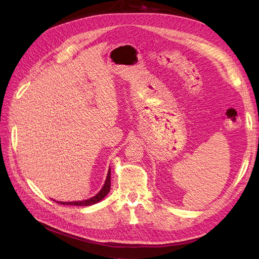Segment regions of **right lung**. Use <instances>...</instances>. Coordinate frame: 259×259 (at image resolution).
Returning <instances> with one entry per match:
<instances>
[{"mask_svg": "<svg viewBox=\"0 0 259 259\" xmlns=\"http://www.w3.org/2000/svg\"><path fill=\"white\" fill-rule=\"evenodd\" d=\"M110 169L108 171V175H107V179H106V183L103 187V189L99 191V193H97L95 197H93L91 199L88 200H84V201H75V202H57L59 204H64V205H76V206H90L93 204H96L99 201L103 200L106 195L110 191V186H111V179H110Z\"/></svg>", "mask_w": 259, "mask_h": 259, "instance_id": "obj_1", "label": "right lung"}]
</instances>
